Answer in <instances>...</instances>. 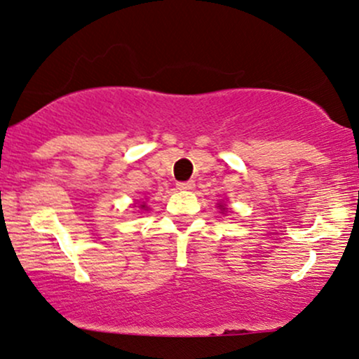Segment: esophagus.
Returning <instances> with one entry per match:
<instances>
[{
    "label": "esophagus",
    "mask_w": 359,
    "mask_h": 359,
    "mask_svg": "<svg viewBox=\"0 0 359 359\" xmlns=\"http://www.w3.org/2000/svg\"><path fill=\"white\" fill-rule=\"evenodd\" d=\"M194 187H196L194 180H184V182H177V189H179V191H192Z\"/></svg>",
    "instance_id": "1"
}]
</instances>
